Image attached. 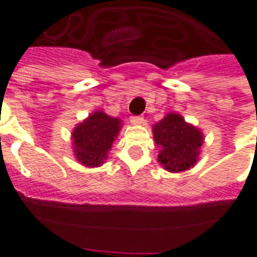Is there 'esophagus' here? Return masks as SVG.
Masks as SVG:
<instances>
[{
	"mask_svg": "<svg viewBox=\"0 0 257 257\" xmlns=\"http://www.w3.org/2000/svg\"><path fill=\"white\" fill-rule=\"evenodd\" d=\"M131 123H134V125H140V123H143V117H140V115H132V117H131Z\"/></svg>",
	"mask_w": 257,
	"mask_h": 257,
	"instance_id": "obj_1",
	"label": "esophagus"
}]
</instances>
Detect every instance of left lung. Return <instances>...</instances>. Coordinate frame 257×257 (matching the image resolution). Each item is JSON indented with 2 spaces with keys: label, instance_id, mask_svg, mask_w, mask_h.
I'll return each mask as SVG.
<instances>
[{
  "label": "left lung",
  "instance_id": "8db88e82",
  "mask_svg": "<svg viewBox=\"0 0 257 257\" xmlns=\"http://www.w3.org/2000/svg\"><path fill=\"white\" fill-rule=\"evenodd\" d=\"M153 135L160 149L158 162L165 171L184 172L197 164L204 135L180 114H167L153 126Z\"/></svg>",
  "mask_w": 257,
  "mask_h": 257
}]
</instances>
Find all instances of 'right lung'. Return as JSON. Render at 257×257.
<instances>
[{
  "label": "right lung",
  "instance_id": "right-lung-1",
  "mask_svg": "<svg viewBox=\"0 0 257 257\" xmlns=\"http://www.w3.org/2000/svg\"><path fill=\"white\" fill-rule=\"evenodd\" d=\"M121 119L106 112H92L73 131V149L75 158L89 168L100 167L107 158L114 140L121 129Z\"/></svg>",
  "mask_w": 257,
  "mask_h": 257
}]
</instances>
